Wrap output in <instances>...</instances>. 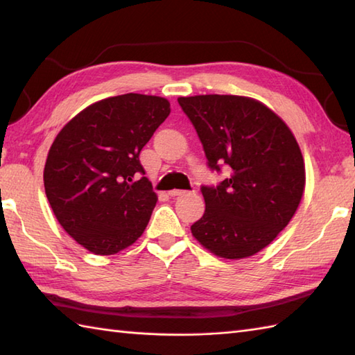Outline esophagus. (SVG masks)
Segmentation results:
<instances>
[{"mask_svg": "<svg viewBox=\"0 0 355 355\" xmlns=\"http://www.w3.org/2000/svg\"><path fill=\"white\" fill-rule=\"evenodd\" d=\"M186 191H182V189H172L169 191V195L171 197H180V195H184Z\"/></svg>", "mask_w": 355, "mask_h": 355, "instance_id": "1", "label": "esophagus"}]
</instances>
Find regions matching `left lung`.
<instances>
[{"mask_svg": "<svg viewBox=\"0 0 355 355\" xmlns=\"http://www.w3.org/2000/svg\"><path fill=\"white\" fill-rule=\"evenodd\" d=\"M209 166L232 169L218 187H201L205 215L191 232L224 259H244L286 227L305 191V162L294 134L267 105L247 96L178 97Z\"/></svg>", "mask_w": 355, "mask_h": 355, "instance_id": "left-lung-1", "label": "left lung"}]
</instances>
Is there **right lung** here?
<instances>
[{
	"label": "right lung",
	"mask_w": 355,
	"mask_h": 355,
	"mask_svg": "<svg viewBox=\"0 0 355 355\" xmlns=\"http://www.w3.org/2000/svg\"><path fill=\"white\" fill-rule=\"evenodd\" d=\"M160 96L128 93L82 110L53 140L44 187L62 229L88 252L116 254L137 241L153 215L157 193L139 160L140 150L169 116Z\"/></svg>",
	"instance_id": "obj_1"
}]
</instances>
